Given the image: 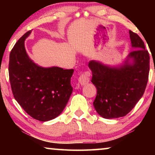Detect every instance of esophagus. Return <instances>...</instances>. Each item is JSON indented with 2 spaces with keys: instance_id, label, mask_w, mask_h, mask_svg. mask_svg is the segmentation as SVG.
Wrapping results in <instances>:
<instances>
[{
  "instance_id": "obj_1",
  "label": "esophagus",
  "mask_w": 155,
  "mask_h": 155,
  "mask_svg": "<svg viewBox=\"0 0 155 155\" xmlns=\"http://www.w3.org/2000/svg\"><path fill=\"white\" fill-rule=\"evenodd\" d=\"M90 74L88 73H82L80 75L79 78H78V81L82 85H84L87 83L90 82V78H89Z\"/></svg>"
}]
</instances>
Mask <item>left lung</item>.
<instances>
[{"instance_id": "1", "label": "left lung", "mask_w": 155, "mask_h": 155, "mask_svg": "<svg viewBox=\"0 0 155 155\" xmlns=\"http://www.w3.org/2000/svg\"><path fill=\"white\" fill-rule=\"evenodd\" d=\"M133 50L128 61L120 68H110L91 61L92 82L97 92L93 105L97 113L105 118H116L127 115L143 97L150 72V55L145 44L136 33L129 31Z\"/></svg>"}]
</instances>
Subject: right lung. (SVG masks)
Here are the masks:
<instances>
[{
	"label": "right lung",
	"instance_id": "right-lung-1",
	"mask_svg": "<svg viewBox=\"0 0 155 155\" xmlns=\"http://www.w3.org/2000/svg\"><path fill=\"white\" fill-rule=\"evenodd\" d=\"M31 30L15 44L10 54L9 79L15 99L36 120L47 121L57 117L73 92V69L38 66L27 56L25 40Z\"/></svg>",
	"mask_w": 155,
	"mask_h": 155
}]
</instances>
